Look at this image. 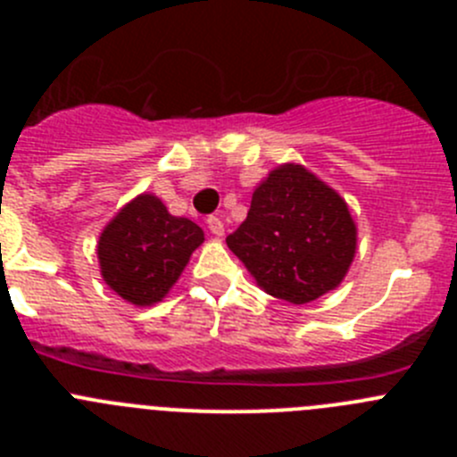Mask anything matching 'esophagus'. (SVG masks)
<instances>
[{
  "mask_svg": "<svg viewBox=\"0 0 457 457\" xmlns=\"http://www.w3.org/2000/svg\"><path fill=\"white\" fill-rule=\"evenodd\" d=\"M208 228L215 237L224 236V221H221L220 217H208Z\"/></svg>",
  "mask_w": 457,
  "mask_h": 457,
  "instance_id": "esophagus-1",
  "label": "esophagus"
}]
</instances>
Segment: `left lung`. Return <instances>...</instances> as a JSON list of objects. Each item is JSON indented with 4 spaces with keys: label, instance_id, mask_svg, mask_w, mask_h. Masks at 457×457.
I'll use <instances>...</instances> for the list:
<instances>
[{
    "label": "left lung",
    "instance_id": "left-lung-1",
    "mask_svg": "<svg viewBox=\"0 0 457 457\" xmlns=\"http://www.w3.org/2000/svg\"><path fill=\"white\" fill-rule=\"evenodd\" d=\"M226 245L272 297L306 304L343 281L357 226L341 194L302 164H281L253 189L247 220Z\"/></svg>",
    "mask_w": 457,
    "mask_h": 457
}]
</instances>
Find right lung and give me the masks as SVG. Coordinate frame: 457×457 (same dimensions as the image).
I'll return each mask as SVG.
<instances>
[{
	"label": "right lung",
	"mask_w": 457,
	"mask_h": 457,
	"mask_svg": "<svg viewBox=\"0 0 457 457\" xmlns=\"http://www.w3.org/2000/svg\"><path fill=\"white\" fill-rule=\"evenodd\" d=\"M201 242V226L173 217L153 194H139L100 233V274L125 302L151 306L167 297Z\"/></svg>",
	"instance_id": "right-lung-1"
}]
</instances>
